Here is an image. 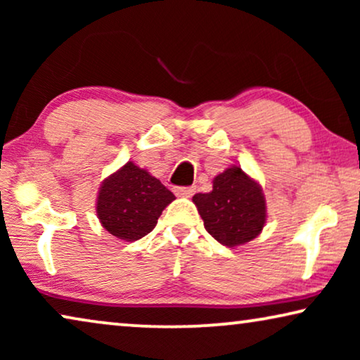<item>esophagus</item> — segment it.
I'll return each mask as SVG.
<instances>
[{
    "label": "esophagus",
    "mask_w": 360,
    "mask_h": 360,
    "mask_svg": "<svg viewBox=\"0 0 360 360\" xmlns=\"http://www.w3.org/2000/svg\"><path fill=\"white\" fill-rule=\"evenodd\" d=\"M195 186H176L175 188V195L176 196H184V198H190L195 193Z\"/></svg>",
    "instance_id": "34e87169"
}]
</instances>
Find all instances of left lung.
Returning <instances> with one entry per match:
<instances>
[{
	"mask_svg": "<svg viewBox=\"0 0 360 360\" xmlns=\"http://www.w3.org/2000/svg\"><path fill=\"white\" fill-rule=\"evenodd\" d=\"M193 203L205 229L228 248L257 238L265 224V198L257 181L239 165L216 175L210 193H196Z\"/></svg>",
	"mask_w": 360,
	"mask_h": 360,
	"instance_id": "obj_1",
	"label": "left lung"
}]
</instances>
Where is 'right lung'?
Segmentation results:
<instances>
[{
  "label": "right lung",
  "instance_id": "1",
  "mask_svg": "<svg viewBox=\"0 0 360 360\" xmlns=\"http://www.w3.org/2000/svg\"><path fill=\"white\" fill-rule=\"evenodd\" d=\"M175 200L149 172L127 162L103 181L96 214L108 233L122 240H137L155 228L157 219Z\"/></svg>",
  "mask_w": 360,
  "mask_h": 360
}]
</instances>
